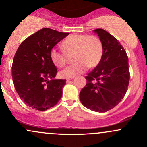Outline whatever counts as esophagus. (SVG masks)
Listing matches in <instances>:
<instances>
[{
    "mask_svg": "<svg viewBox=\"0 0 147 147\" xmlns=\"http://www.w3.org/2000/svg\"><path fill=\"white\" fill-rule=\"evenodd\" d=\"M71 79H72V78H67V82H69V80H71Z\"/></svg>",
    "mask_w": 147,
    "mask_h": 147,
    "instance_id": "obj_1",
    "label": "esophagus"
}]
</instances>
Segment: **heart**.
Listing matches in <instances>:
<instances>
[{
    "label": "heart",
    "mask_w": 147,
    "mask_h": 147,
    "mask_svg": "<svg viewBox=\"0 0 147 147\" xmlns=\"http://www.w3.org/2000/svg\"><path fill=\"white\" fill-rule=\"evenodd\" d=\"M67 53H74V61L76 63L60 72L62 78H73L85 72L88 67H95L101 61L103 55V45L96 35L72 34L63 42ZM50 58L57 67H63L67 64L64 52L53 47L50 52Z\"/></svg>",
    "instance_id": "1"
}]
</instances>
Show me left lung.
Returning <instances> with one entry per match:
<instances>
[{
	"label": "left lung",
	"mask_w": 147,
	"mask_h": 147,
	"mask_svg": "<svg viewBox=\"0 0 147 147\" xmlns=\"http://www.w3.org/2000/svg\"><path fill=\"white\" fill-rule=\"evenodd\" d=\"M103 45V55L99 65L85 77L87 84L80 93L85 107L105 112L123 99L129 82L128 57L124 47L105 30H94Z\"/></svg>",
	"instance_id": "1"
}]
</instances>
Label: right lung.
Returning <instances> with one entry per match:
<instances>
[{
	"mask_svg": "<svg viewBox=\"0 0 147 147\" xmlns=\"http://www.w3.org/2000/svg\"><path fill=\"white\" fill-rule=\"evenodd\" d=\"M68 35L42 28L18 48L12 65L13 84L19 97L30 107L45 111L61 99L66 80L55 79L57 70L50 60V52Z\"/></svg>",
	"mask_w": 147,
	"mask_h": 147,
	"instance_id": "1",
	"label": "right lung"
}]
</instances>
